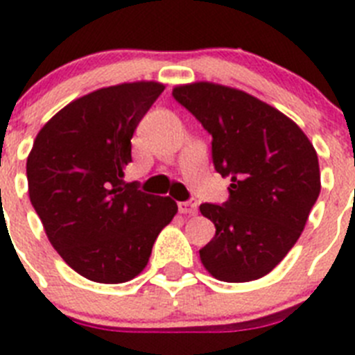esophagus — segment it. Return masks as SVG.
I'll return each instance as SVG.
<instances>
[{"instance_id":"34e87169","label":"esophagus","mask_w":355,"mask_h":355,"mask_svg":"<svg viewBox=\"0 0 355 355\" xmlns=\"http://www.w3.org/2000/svg\"><path fill=\"white\" fill-rule=\"evenodd\" d=\"M178 209L182 214H187V216H196L198 212V203L196 201H184V203H178Z\"/></svg>"}]
</instances>
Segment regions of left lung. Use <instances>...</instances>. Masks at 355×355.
<instances>
[{"mask_svg":"<svg viewBox=\"0 0 355 355\" xmlns=\"http://www.w3.org/2000/svg\"><path fill=\"white\" fill-rule=\"evenodd\" d=\"M173 97L212 134L214 166L232 178L226 203L200 205L216 226L201 263L226 283L260 279L301 237L320 194L317 150L292 118L232 86L196 81Z\"/></svg>","mask_w":355,"mask_h":355,"instance_id":"1","label":"left lung"}]
</instances>
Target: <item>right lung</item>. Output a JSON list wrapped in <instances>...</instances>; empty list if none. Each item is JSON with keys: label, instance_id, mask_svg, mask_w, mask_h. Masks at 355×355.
I'll return each instance as SVG.
<instances>
[{"label": "right lung", "instance_id": "add662e5", "mask_svg": "<svg viewBox=\"0 0 355 355\" xmlns=\"http://www.w3.org/2000/svg\"><path fill=\"white\" fill-rule=\"evenodd\" d=\"M157 81L106 86L67 104L38 130L26 161L28 193L70 269L95 283H125L148 263L178 207L123 182L130 139Z\"/></svg>", "mask_w": 355, "mask_h": 355}]
</instances>
